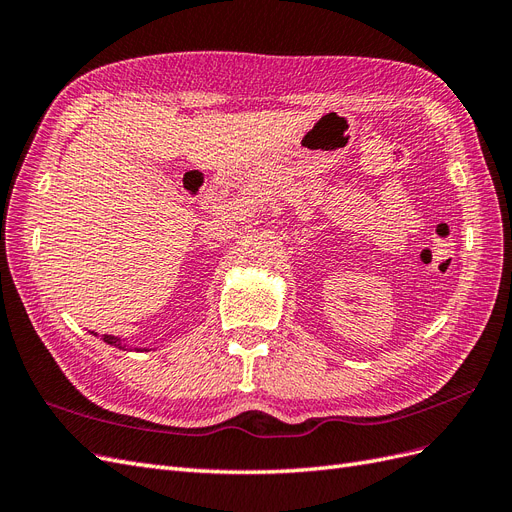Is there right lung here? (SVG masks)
Here are the masks:
<instances>
[{
  "instance_id": "add662e5",
  "label": "right lung",
  "mask_w": 512,
  "mask_h": 512,
  "mask_svg": "<svg viewBox=\"0 0 512 512\" xmlns=\"http://www.w3.org/2000/svg\"><path fill=\"white\" fill-rule=\"evenodd\" d=\"M94 335H98V333H94ZM104 342L108 344V346H115V348H119V350H132V348H128V344H126V339H121V337H115V335H104L102 337ZM136 352H149V348H134Z\"/></svg>"
}]
</instances>
